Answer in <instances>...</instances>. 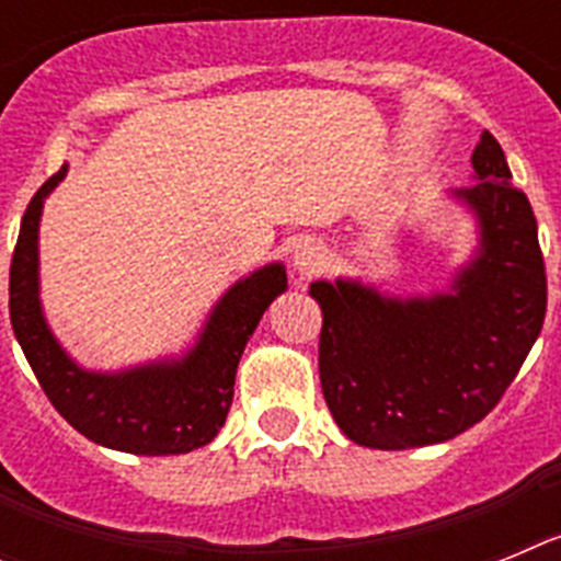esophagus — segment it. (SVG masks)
<instances>
[{
  "instance_id": "1",
  "label": "esophagus",
  "mask_w": 561,
  "mask_h": 561,
  "mask_svg": "<svg viewBox=\"0 0 561 561\" xmlns=\"http://www.w3.org/2000/svg\"><path fill=\"white\" fill-rule=\"evenodd\" d=\"M325 266V252L323 247L314 244V241H300V244L291 250V270L300 277H311L314 272H320Z\"/></svg>"
}]
</instances>
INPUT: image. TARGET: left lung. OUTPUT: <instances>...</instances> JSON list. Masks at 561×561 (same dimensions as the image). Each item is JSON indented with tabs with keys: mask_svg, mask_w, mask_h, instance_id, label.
Listing matches in <instances>:
<instances>
[{
	"mask_svg": "<svg viewBox=\"0 0 561 561\" xmlns=\"http://www.w3.org/2000/svg\"><path fill=\"white\" fill-rule=\"evenodd\" d=\"M474 185L449 191L478 247L447 289L388 295L356 277L314 280L323 309L320 385L336 427L370 449L444 444L492 413L542 331L548 284L531 202L492 134Z\"/></svg>",
	"mask_w": 561,
	"mask_h": 561,
	"instance_id": "8db88e82",
	"label": "left lung"
}]
</instances>
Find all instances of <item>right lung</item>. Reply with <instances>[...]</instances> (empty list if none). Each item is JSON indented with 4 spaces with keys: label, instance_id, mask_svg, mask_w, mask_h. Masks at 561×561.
<instances>
[{
    "label": "right lung",
    "instance_id": "1",
    "mask_svg": "<svg viewBox=\"0 0 561 561\" xmlns=\"http://www.w3.org/2000/svg\"><path fill=\"white\" fill-rule=\"evenodd\" d=\"M67 176H49L24 210L10 264V323L38 385L81 435L131 455H182L225 427L241 354L264 311L286 291V266L266 264L236 280L180 356L123 370H89L67 354L42 309L38 225L44 199Z\"/></svg>",
    "mask_w": 561,
    "mask_h": 561
}]
</instances>
